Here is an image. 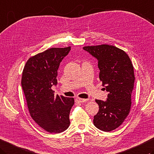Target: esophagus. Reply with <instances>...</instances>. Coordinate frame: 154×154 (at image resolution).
Listing matches in <instances>:
<instances>
[{
  "mask_svg": "<svg viewBox=\"0 0 154 154\" xmlns=\"http://www.w3.org/2000/svg\"><path fill=\"white\" fill-rule=\"evenodd\" d=\"M75 101H76L77 102H79V103H85V102H87V99H81V98H77L76 99H75Z\"/></svg>",
  "mask_w": 154,
  "mask_h": 154,
  "instance_id": "obj_1",
  "label": "esophagus"
}]
</instances>
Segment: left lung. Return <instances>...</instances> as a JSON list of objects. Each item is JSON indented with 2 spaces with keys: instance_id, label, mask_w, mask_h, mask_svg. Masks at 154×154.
I'll return each mask as SVG.
<instances>
[{
  "instance_id": "8db88e82",
  "label": "left lung",
  "mask_w": 154,
  "mask_h": 154,
  "mask_svg": "<svg viewBox=\"0 0 154 154\" xmlns=\"http://www.w3.org/2000/svg\"><path fill=\"white\" fill-rule=\"evenodd\" d=\"M83 49L98 61L99 79L109 93L106 101L96 99L98 113L93 124L103 131H111L122 124L131 105L135 76L134 67L125 51L113 45L87 46Z\"/></svg>"
}]
</instances>
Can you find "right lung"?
<instances>
[{
  "label": "right lung",
  "instance_id": "right-lung-1",
  "mask_svg": "<svg viewBox=\"0 0 154 154\" xmlns=\"http://www.w3.org/2000/svg\"><path fill=\"white\" fill-rule=\"evenodd\" d=\"M71 47L51 48L31 57L24 67L21 85L33 120L50 133L64 131L70 125L69 113L74 99L55 95L57 70Z\"/></svg>",
  "mask_w": 154,
  "mask_h": 154
}]
</instances>
